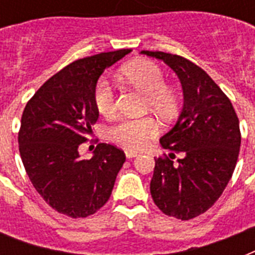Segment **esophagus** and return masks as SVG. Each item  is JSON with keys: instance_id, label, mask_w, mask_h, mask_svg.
<instances>
[{"instance_id": "obj_1", "label": "esophagus", "mask_w": 255, "mask_h": 255, "mask_svg": "<svg viewBox=\"0 0 255 255\" xmlns=\"http://www.w3.org/2000/svg\"><path fill=\"white\" fill-rule=\"evenodd\" d=\"M124 153H126V157H127V159H133V157H136V156H139L137 152L132 151V149H126Z\"/></svg>"}]
</instances>
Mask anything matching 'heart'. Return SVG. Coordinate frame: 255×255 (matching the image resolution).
Returning <instances> with one entry per match:
<instances>
[{"instance_id":"1","label":"heart","mask_w":255,"mask_h":255,"mask_svg":"<svg viewBox=\"0 0 255 255\" xmlns=\"http://www.w3.org/2000/svg\"><path fill=\"white\" fill-rule=\"evenodd\" d=\"M123 77L144 95H147L148 108L161 116L170 119L176 115L178 99L176 92L165 86V77L159 66L148 61H140L126 66ZM94 104L99 114L108 116L115 111V92L107 79H99L94 88ZM157 124L152 118L143 119H120L108 129L112 141L126 148L140 149L155 137Z\"/></svg>"}]
</instances>
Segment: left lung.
Returning a JSON list of instances; mask_svg holds the SVG:
<instances>
[{"label":"left lung","instance_id":"obj_1","mask_svg":"<svg viewBox=\"0 0 255 255\" xmlns=\"http://www.w3.org/2000/svg\"><path fill=\"white\" fill-rule=\"evenodd\" d=\"M141 54L169 66L184 95L177 122L160 139L171 159H155L152 198L169 217L190 220L205 213L232 178L241 145L240 122L229 98L201 67L163 51ZM174 153L183 156L177 163L171 160Z\"/></svg>","mask_w":255,"mask_h":255}]
</instances>
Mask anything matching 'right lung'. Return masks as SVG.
<instances>
[{
    "label": "right lung",
    "instance_id": "add662e5",
    "mask_svg": "<svg viewBox=\"0 0 255 255\" xmlns=\"http://www.w3.org/2000/svg\"><path fill=\"white\" fill-rule=\"evenodd\" d=\"M129 49L78 59L41 86L27 102L18 132L22 163L42 198L69 217H87L108 201L124 152L100 143L91 159H82L79 145L99 118L94 88L107 67Z\"/></svg>",
    "mask_w": 255,
    "mask_h": 255
}]
</instances>
